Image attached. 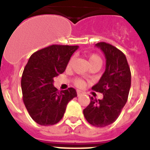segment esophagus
Listing matches in <instances>:
<instances>
[{"label": "esophagus", "instance_id": "34e87169", "mask_svg": "<svg viewBox=\"0 0 150 150\" xmlns=\"http://www.w3.org/2000/svg\"><path fill=\"white\" fill-rule=\"evenodd\" d=\"M76 94H77V96H81V95H83V92H82L81 91H79V90H77V91H76Z\"/></svg>", "mask_w": 150, "mask_h": 150}]
</instances>
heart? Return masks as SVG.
I'll use <instances>...</instances> for the list:
<instances>
[{
  "mask_svg": "<svg viewBox=\"0 0 150 150\" xmlns=\"http://www.w3.org/2000/svg\"><path fill=\"white\" fill-rule=\"evenodd\" d=\"M88 61H89V64H92V63H96V62H98V63H100L102 62V59H101L100 56H98V54H91L90 56L88 57ZM72 64V59H70L68 62V67H69L71 66ZM74 83L76 84L77 87H83L84 85V82H83L82 80L81 79H76L75 81H74Z\"/></svg>",
  "mask_w": 150,
  "mask_h": 150,
  "instance_id": "1",
  "label": "heart"
}]
</instances>
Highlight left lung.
<instances>
[{
    "mask_svg": "<svg viewBox=\"0 0 150 150\" xmlns=\"http://www.w3.org/2000/svg\"><path fill=\"white\" fill-rule=\"evenodd\" d=\"M105 57V70L92 90L103 95V99L91 97V103L83 110L90 125L103 127L114 122L126 104L131 88V70L121 51L105 42L96 45Z\"/></svg>",
    "mask_w": 150,
    "mask_h": 150,
    "instance_id": "left-lung-1",
    "label": "left lung"
}]
</instances>
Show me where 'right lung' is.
I'll list each match as a JSON object with an SVG mask.
<instances>
[{
  "instance_id": "add662e5",
  "label": "right lung",
  "mask_w": 150,
  "mask_h": 150,
  "mask_svg": "<svg viewBox=\"0 0 150 150\" xmlns=\"http://www.w3.org/2000/svg\"><path fill=\"white\" fill-rule=\"evenodd\" d=\"M78 46L53 45L34 52L23 70V100L32 119L43 126L55 125L62 119L69 101L76 97L69 88L59 91L54 77L62 74Z\"/></svg>"
}]
</instances>
